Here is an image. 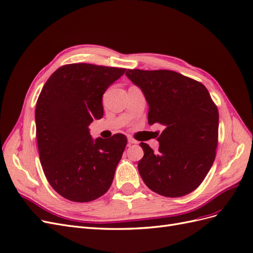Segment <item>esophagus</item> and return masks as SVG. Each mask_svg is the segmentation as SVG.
Here are the masks:
<instances>
[{
    "label": "esophagus",
    "mask_w": 253,
    "mask_h": 253,
    "mask_svg": "<svg viewBox=\"0 0 253 253\" xmlns=\"http://www.w3.org/2000/svg\"><path fill=\"white\" fill-rule=\"evenodd\" d=\"M127 141H128L129 144H136V143H138V141H137V140L134 139V138H132V137H128Z\"/></svg>",
    "instance_id": "esophagus-1"
}]
</instances>
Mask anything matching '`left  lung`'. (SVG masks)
<instances>
[{
    "mask_svg": "<svg viewBox=\"0 0 253 253\" xmlns=\"http://www.w3.org/2000/svg\"><path fill=\"white\" fill-rule=\"evenodd\" d=\"M149 103V125L165 126L158 152L141 142L138 162L143 182L153 192L180 197L201 185L214 163L218 110L203 83L168 70H127Z\"/></svg>",
    "mask_w": 253,
    "mask_h": 253,
    "instance_id": "8db88e82",
    "label": "left lung"
}]
</instances>
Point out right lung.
I'll return each mask as SVG.
<instances>
[{
    "mask_svg": "<svg viewBox=\"0 0 253 253\" xmlns=\"http://www.w3.org/2000/svg\"><path fill=\"white\" fill-rule=\"evenodd\" d=\"M126 68L73 63L48 78L36 105V134L43 172L52 189L76 203L108 192L127 142L124 134L91 139L93 120L103 116L102 95Z\"/></svg>",
    "mask_w": 253,
    "mask_h": 253,
    "instance_id": "obj_1",
    "label": "right lung"
}]
</instances>
